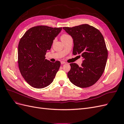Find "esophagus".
<instances>
[{
  "label": "esophagus",
  "mask_w": 124,
  "mask_h": 124,
  "mask_svg": "<svg viewBox=\"0 0 124 124\" xmlns=\"http://www.w3.org/2000/svg\"><path fill=\"white\" fill-rule=\"evenodd\" d=\"M65 63H66V62H63V61H62V62H61V64H62V65L65 64Z\"/></svg>",
  "instance_id": "1"
}]
</instances>
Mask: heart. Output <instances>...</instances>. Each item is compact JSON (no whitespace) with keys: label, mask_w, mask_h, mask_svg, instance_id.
I'll use <instances>...</instances> for the list:
<instances>
[{"label":"heart","mask_w":124,"mask_h":124,"mask_svg":"<svg viewBox=\"0 0 124 124\" xmlns=\"http://www.w3.org/2000/svg\"><path fill=\"white\" fill-rule=\"evenodd\" d=\"M69 36H70L68 35H66V34L63 35H62V36H61V40H63V39H65L67 38V37H69Z\"/></svg>","instance_id":"obj_1"}]
</instances>
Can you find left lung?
Segmentation results:
<instances>
[{"label": "left lung", "instance_id": "8db88e82", "mask_svg": "<svg viewBox=\"0 0 124 124\" xmlns=\"http://www.w3.org/2000/svg\"><path fill=\"white\" fill-rule=\"evenodd\" d=\"M63 29L73 38V54H81L83 59L80 67L77 63H70L71 69L67 76L78 87H90L102 76L107 61L108 50L102 33L88 24Z\"/></svg>", "mask_w": 124, "mask_h": 124}]
</instances>
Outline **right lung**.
Returning <instances> with one entry per match:
<instances>
[{
    "label": "right lung",
    "instance_id": "right-lung-1",
    "mask_svg": "<svg viewBox=\"0 0 124 124\" xmlns=\"http://www.w3.org/2000/svg\"><path fill=\"white\" fill-rule=\"evenodd\" d=\"M62 27L39 25L29 29L18 46V64L22 77L36 88L46 87L52 83L61 62H52L46 59L55 37Z\"/></svg>",
    "mask_w": 124,
    "mask_h": 124
}]
</instances>
